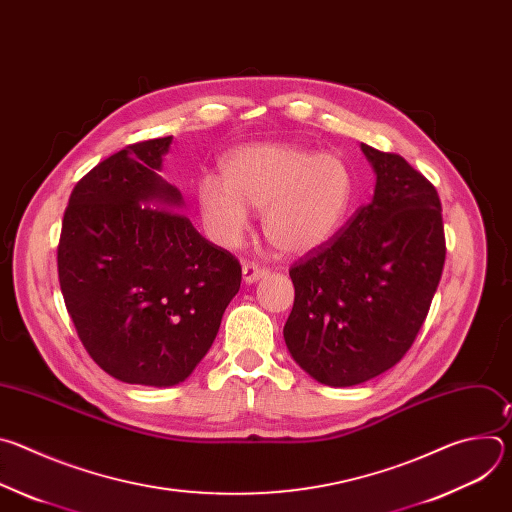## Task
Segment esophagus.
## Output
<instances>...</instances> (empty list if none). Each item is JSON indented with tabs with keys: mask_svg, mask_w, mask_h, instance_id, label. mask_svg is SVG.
<instances>
[{
	"mask_svg": "<svg viewBox=\"0 0 512 512\" xmlns=\"http://www.w3.org/2000/svg\"><path fill=\"white\" fill-rule=\"evenodd\" d=\"M267 275L265 267H259L255 263H243V281L245 283H255Z\"/></svg>",
	"mask_w": 512,
	"mask_h": 512,
	"instance_id": "obj_1",
	"label": "esophagus"
}]
</instances>
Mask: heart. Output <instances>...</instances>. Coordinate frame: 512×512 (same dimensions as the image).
I'll return each mask as SVG.
<instances>
[{
    "label": "heart",
    "mask_w": 512,
    "mask_h": 512,
    "mask_svg": "<svg viewBox=\"0 0 512 512\" xmlns=\"http://www.w3.org/2000/svg\"><path fill=\"white\" fill-rule=\"evenodd\" d=\"M223 182L196 186L202 225L223 247H237L249 229V210H261L263 235L283 255H308L344 227L356 198V178L338 154L287 143H257L231 152Z\"/></svg>",
    "instance_id": "heart-1"
}]
</instances>
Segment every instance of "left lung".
I'll return each instance as SVG.
<instances>
[{
  "mask_svg": "<svg viewBox=\"0 0 512 512\" xmlns=\"http://www.w3.org/2000/svg\"><path fill=\"white\" fill-rule=\"evenodd\" d=\"M375 194L348 227L289 269L283 326L300 367L328 387L367 383L405 356L440 283L446 241L435 188L401 156L360 143Z\"/></svg>",
  "mask_w": 512,
  "mask_h": 512,
  "instance_id": "left-lung-1",
  "label": "left lung"
}]
</instances>
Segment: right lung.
<instances>
[{"instance_id":"obj_1","label":"right lung","mask_w":512,"mask_h":512,"mask_svg":"<svg viewBox=\"0 0 512 512\" xmlns=\"http://www.w3.org/2000/svg\"><path fill=\"white\" fill-rule=\"evenodd\" d=\"M174 137L127 145L70 194L58 245L66 310L99 367L131 385L174 387L210 350L241 265L206 241L166 182Z\"/></svg>"}]
</instances>
